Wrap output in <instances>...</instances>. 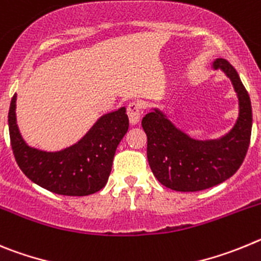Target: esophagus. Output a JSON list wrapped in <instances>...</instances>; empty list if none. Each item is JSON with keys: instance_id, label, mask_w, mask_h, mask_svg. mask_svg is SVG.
I'll return each instance as SVG.
<instances>
[{"instance_id": "esophagus-1", "label": "esophagus", "mask_w": 261, "mask_h": 261, "mask_svg": "<svg viewBox=\"0 0 261 261\" xmlns=\"http://www.w3.org/2000/svg\"><path fill=\"white\" fill-rule=\"evenodd\" d=\"M127 116L128 121L131 125H136L140 121V116H142V107L139 102H130L127 105Z\"/></svg>"}]
</instances>
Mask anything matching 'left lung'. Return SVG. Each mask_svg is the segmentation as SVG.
I'll return each instance as SVG.
<instances>
[{
	"label": "left lung",
	"instance_id": "left-lung-1",
	"mask_svg": "<svg viewBox=\"0 0 261 261\" xmlns=\"http://www.w3.org/2000/svg\"><path fill=\"white\" fill-rule=\"evenodd\" d=\"M213 69L225 72L238 96V119L229 133L218 139H194L157 108L142 121L148 163L157 180L168 189L192 192L220 185L238 170L247 153L252 128L250 96L226 60L217 58Z\"/></svg>",
	"mask_w": 261,
	"mask_h": 261
}]
</instances>
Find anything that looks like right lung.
<instances>
[{"mask_svg":"<svg viewBox=\"0 0 261 261\" xmlns=\"http://www.w3.org/2000/svg\"><path fill=\"white\" fill-rule=\"evenodd\" d=\"M16 95L9 109V133L20 170L40 187L67 196H86L107 185L116 149L128 130L126 108L104 114L79 142L56 152L24 142L16 125Z\"/></svg>","mask_w":261,"mask_h":261,"instance_id":"right-lung-1","label":"right lung"}]
</instances>
